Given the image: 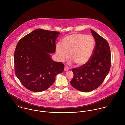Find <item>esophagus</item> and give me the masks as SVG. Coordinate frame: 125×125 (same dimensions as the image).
Wrapping results in <instances>:
<instances>
[{"mask_svg":"<svg viewBox=\"0 0 125 125\" xmlns=\"http://www.w3.org/2000/svg\"><path fill=\"white\" fill-rule=\"evenodd\" d=\"M68 69H69L68 67L67 66H65V67H64V71H67L68 70Z\"/></svg>","mask_w":125,"mask_h":125,"instance_id":"esophagus-1","label":"esophagus"}]
</instances>
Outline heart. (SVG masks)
I'll return each mask as SVG.
<instances>
[{
  "label": "heart",
  "instance_id": "b5f03b06",
  "mask_svg": "<svg viewBox=\"0 0 125 125\" xmlns=\"http://www.w3.org/2000/svg\"><path fill=\"white\" fill-rule=\"evenodd\" d=\"M95 47L93 36L83 34H72L62 39V44L56 46V52L61 61H64L68 56L77 66L86 64L91 58Z\"/></svg>",
  "mask_w": 125,
  "mask_h": 125
}]
</instances>
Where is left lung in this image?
<instances>
[{"mask_svg":"<svg viewBox=\"0 0 125 125\" xmlns=\"http://www.w3.org/2000/svg\"><path fill=\"white\" fill-rule=\"evenodd\" d=\"M90 31L96 42L93 53L86 64L72 69L73 76L70 84L82 92H89L98 88L108 74L111 64L108 42L94 30Z\"/></svg>","mask_w":125,"mask_h":125,"instance_id":"left-lung-1","label":"left lung"}]
</instances>
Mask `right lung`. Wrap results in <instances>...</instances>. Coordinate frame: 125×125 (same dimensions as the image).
<instances>
[{
	"label": "right lung",
	"mask_w": 125,
	"mask_h": 125,
	"mask_svg": "<svg viewBox=\"0 0 125 125\" xmlns=\"http://www.w3.org/2000/svg\"><path fill=\"white\" fill-rule=\"evenodd\" d=\"M60 33L37 29L18 42L14 53L15 73L27 89L41 92L48 89L57 74L64 70L62 62H54L55 41Z\"/></svg>",
	"instance_id": "add662e5"
}]
</instances>
